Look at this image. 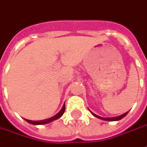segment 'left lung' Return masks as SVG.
I'll return each instance as SVG.
<instances>
[{"mask_svg": "<svg viewBox=\"0 0 147 147\" xmlns=\"http://www.w3.org/2000/svg\"><path fill=\"white\" fill-rule=\"evenodd\" d=\"M91 113L95 117L98 118V119H102V120H105V121H119V120L122 119L123 118H124V117L126 116V115H127V113H128V111H127V112H126V113H124V114H123V115H119V116L111 117V118H103V117L98 116V115H95V114H94V113H92L91 111Z\"/></svg>", "mask_w": 147, "mask_h": 147, "instance_id": "1", "label": "left lung"}]
</instances>
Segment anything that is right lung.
<instances>
[{
    "label": "right lung",
    "instance_id": "right-lung-1",
    "mask_svg": "<svg viewBox=\"0 0 147 147\" xmlns=\"http://www.w3.org/2000/svg\"><path fill=\"white\" fill-rule=\"evenodd\" d=\"M64 111H65V103L63 104L62 109L60 110V111H59V113H57L56 115L51 117V118H49V119H47L44 120H39V121H32V120L25 119V121H27L28 123L32 124V125H44V124L49 123H51V122L54 121V120H56L58 119H59V118L63 115Z\"/></svg>",
    "mask_w": 147,
    "mask_h": 147
}]
</instances>
